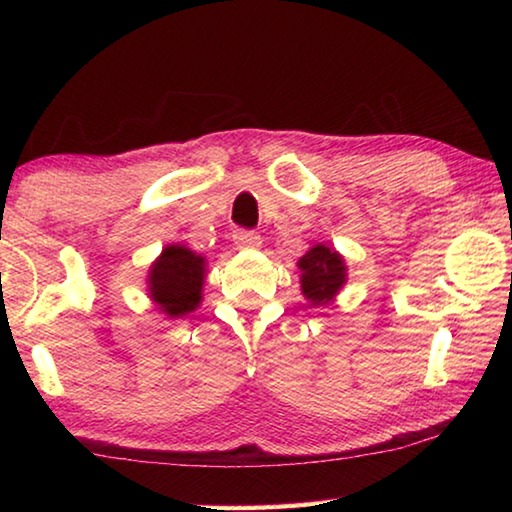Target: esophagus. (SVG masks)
Here are the masks:
<instances>
[{"label":"esophagus","mask_w":512,"mask_h":512,"mask_svg":"<svg viewBox=\"0 0 512 512\" xmlns=\"http://www.w3.org/2000/svg\"><path fill=\"white\" fill-rule=\"evenodd\" d=\"M235 244H237V248H241V250H246V248H259V246H262V239H259L257 232L237 230V232H235Z\"/></svg>","instance_id":"obj_1"}]
</instances>
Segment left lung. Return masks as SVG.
I'll use <instances>...</instances> for the list:
<instances>
[{
    "label": "left lung",
    "mask_w": 512,
    "mask_h": 512,
    "mask_svg": "<svg viewBox=\"0 0 512 512\" xmlns=\"http://www.w3.org/2000/svg\"><path fill=\"white\" fill-rule=\"evenodd\" d=\"M300 268V289L311 307L329 305L348 282V266L336 248L325 244L311 246L298 259Z\"/></svg>",
    "instance_id": "1"
}]
</instances>
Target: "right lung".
Instances as JSON below:
<instances>
[{
	"mask_svg": "<svg viewBox=\"0 0 512 512\" xmlns=\"http://www.w3.org/2000/svg\"><path fill=\"white\" fill-rule=\"evenodd\" d=\"M207 262L187 246L169 244L155 257L146 275V291L160 314L180 318L192 314L203 300Z\"/></svg>",
	"mask_w": 512,
	"mask_h": 512,
	"instance_id": "right-lung-1",
	"label": "right lung"
}]
</instances>
